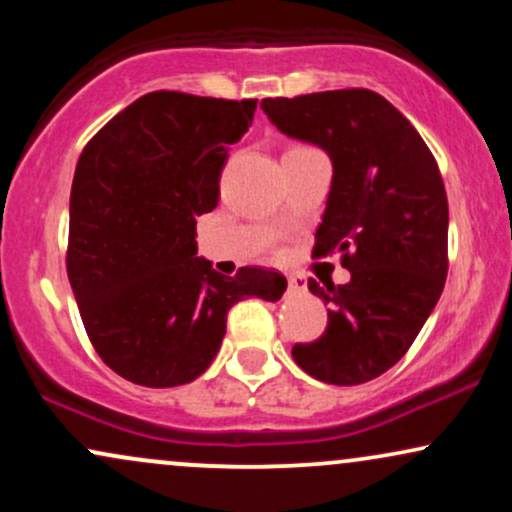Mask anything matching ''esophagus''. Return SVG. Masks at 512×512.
Instances as JSON below:
<instances>
[{"label":"esophagus","instance_id":"1","mask_svg":"<svg viewBox=\"0 0 512 512\" xmlns=\"http://www.w3.org/2000/svg\"><path fill=\"white\" fill-rule=\"evenodd\" d=\"M305 281L301 279V276H289V291H305Z\"/></svg>","mask_w":512,"mask_h":512}]
</instances>
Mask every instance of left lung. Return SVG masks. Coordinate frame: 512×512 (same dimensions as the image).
Masks as SVG:
<instances>
[{
    "instance_id": "obj_1",
    "label": "left lung",
    "mask_w": 512,
    "mask_h": 512,
    "mask_svg": "<svg viewBox=\"0 0 512 512\" xmlns=\"http://www.w3.org/2000/svg\"><path fill=\"white\" fill-rule=\"evenodd\" d=\"M276 129L332 158V190L315 231L320 255H342L349 284L308 289L327 308L293 361L330 385H361L409 351L448 276V197L431 149L390 101L368 88L264 98Z\"/></svg>"
}]
</instances>
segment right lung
<instances>
[{"label":"right lung","mask_w":512,"mask_h":512,"mask_svg":"<svg viewBox=\"0 0 512 512\" xmlns=\"http://www.w3.org/2000/svg\"><path fill=\"white\" fill-rule=\"evenodd\" d=\"M257 101L151 91L81 151L69 199L67 274L96 354L134 385L192 383L219 354L228 310L279 301L262 267L223 276L197 255V216L219 204L228 146Z\"/></svg>","instance_id":"add662e5"}]
</instances>
